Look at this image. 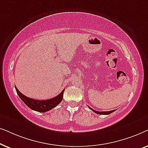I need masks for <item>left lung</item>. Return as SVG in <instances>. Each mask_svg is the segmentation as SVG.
Here are the masks:
<instances>
[{
	"instance_id": "8db88e82",
	"label": "left lung",
	"mask_w": 148,
	"mask_h": 148,
	"mask_svg": "<svg viewBox=\"0 0 148 148\" xmlns=\"http://www.w3.org/2000/svg\"><path fill=\"white\" fill-rule=\"evenodd\" d=\"M88 107L93 111V112H94L95 113H96V114H111V113L114 112V111H115V110H111V111H104V112H100V111H96V110H94V109L90 108V106H88Z\"/></svg>"
}]
</instances>
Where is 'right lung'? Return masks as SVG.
<instances>
[{
	"label": "right lung",
	"instance_id": "add662e5",
	"mask_svg": "<svg viewBox=\"0 0 148 148\" xmlns=\"http://www.w3.org/2000/svg\"><path fill=\"white\" fill-rule=\"evenodd\" d=\"M15 90L19 98L29 108L39 112H47V111L56 107L58 104H60V102L62 100V98H63V93L64 91V90H63L60 92V94H58V96H56L53 98L46 100H34V99L28 98V97L24 96L18 90V89L16 87Z\"/></svg>",
	"mask_w": 148,
	"mask_h": 148
}]
</instances>
